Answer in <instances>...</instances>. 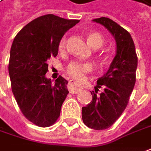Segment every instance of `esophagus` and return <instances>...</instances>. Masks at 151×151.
I'll list each match as a JSON object with an SVG mask.
<instances>
[{
    "label": "esophagus",
    "instance_id": "1",
    "mask_svg": "<svg viewBox=\"0 0 151 151\" xmlns=\"http://www.w3.org/2000/svg\"><path fill=\"white\" fill-rule=\"evenodd\" d=\"M68 90L70 93H72V94H76V93H78L79 90H81L83 87L79 84V83H78L76 81H74V80H70L68 83Z\"/></svg>",
    "mask_w": 151,
    "mask_h": 151
}]
</instances>
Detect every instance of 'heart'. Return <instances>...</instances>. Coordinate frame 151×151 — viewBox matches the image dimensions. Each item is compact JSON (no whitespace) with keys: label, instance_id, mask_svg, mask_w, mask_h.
<instances>
[{"label":"heart","instance_id":"heart-1","mask_svg":"<svg viewBox=\"0 0 151 151\" xmlns=\"http://www.w3.org/2000/svg\"><path fill=\"white\" fill-rule=\"evenodd\" d=\"M87 41L90 46L93 48H100L104 43V38L100 33L92 32L87 36ZM66 45V37L63 36L58 43V48L63 50ZM94 68V66L91 63H81L78 61H73L66 67V73L70 77L78 79H84L87 73H90Z\"/></svg>","mask_w":151,"mask_h":151}]
</instances>
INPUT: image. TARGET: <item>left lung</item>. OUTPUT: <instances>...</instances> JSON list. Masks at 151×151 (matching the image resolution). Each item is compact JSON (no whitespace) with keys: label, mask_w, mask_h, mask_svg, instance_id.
I'll return each instance as SVG.
<instances>
[{"label":"left lung","mask_w":151,"mask_h":151,"mask_svg":"<svg viewBox=\"0 0 151 151\" xmlns=\"http://www.w3.org/2000/svg\"><path fill=\"white\" fill-rule=\"evenodd\" d=\"M93 21L103 25L114 37L116 53L108 71L98 78L92 101L82 107L83 123L95 130L110 128L128 106L136 81L138 57L130 34L108 17H102ZM100 88L104 91L96 95Z\"/></svg>","instance_id":"left-lung-1"}]
</instances>
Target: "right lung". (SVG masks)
Here are the masks:
<instances>
[{
    "mask_svg": "<svg viewBox=\"0 0 151 151\" xmlns=\"http://www.w3.org/2000/svg\"><path fill=\"white\" fill-rule=\"evenodd\" d=\"M79 20L53 14L39 17L20 30L12 42L8 71L12 90L24 116L41 128L58 119L68 94V81L59 76L55 84L45 77L47 61L58 54V43Z\"/></svg>",
    "mask_w": 151,
    "mask_h": 151,
    "instance_id": "add662e5",
    "label": "right lung"
}]
</instances>
